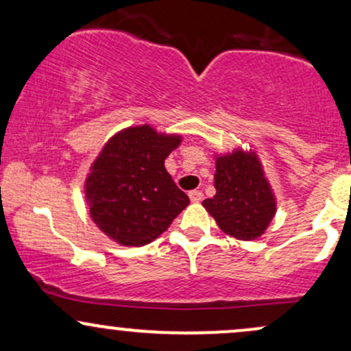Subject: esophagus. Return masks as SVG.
Instances as JSON below:
<instances>
[{
    "label": "esophagus",
    "instance_id": "34e87169",
    "mask_svg": "<svg viewBox=\"0 0 351 351\" xmlns=\"http://www.w3.org/2000/svg\"><path fill=\"white\" fill-rule=\"evenodd\" d=\"M189 199H191V203H199V201H203V193L199 189H193V191H189Z\"/></svg>",
    "mask_w": 351,
    "mask_h": 351
}]
</instances>
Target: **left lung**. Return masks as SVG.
<instances>
[{
    "label": "left lung",
    "instance_id": "obj_1",
    "mask_svg": "<svg viewBox=\"0 0 351 351\" xmlns=\"http://www.w3.org/2000/svg\"><path fill=\"white\" fill-rule=\"evenodd\" d=\"M215 188L216 195L204 199L203 206L221 231L241 241L264 234L276 216L277 204L256 152L236 148L217 155Z\"/></svg>",
    "mask_w": 351,
    "mask_h": 351
}]
</instances>
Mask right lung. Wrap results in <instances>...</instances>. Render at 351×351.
Masks as SVG:
<instances>
[{
  "mask_svg": "<svg viewBox=\"0 0 351 351\" xmlns=\"http://www.w3.org/2000/svg\"><path fill=\"white\" fill-rule=\"evenodd\" d=\"M180 135L158 134L150 125L123 128L102 148L87 175L84 193L100 231L122 245L140 247L170 228L189 204L165 160Z\"/></svg>",
  "mask_w": 351,
  "mask_h": 351,
  "instance_id": "obj_1",
  "label": "right lung"
}]
</instances>
